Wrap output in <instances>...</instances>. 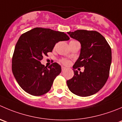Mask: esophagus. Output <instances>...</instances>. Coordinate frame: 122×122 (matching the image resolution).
I'll return each mask as SVG.
<instances>
[{"label": "esophagus", "instance_id": "1", "mask_svg": "<svg viewBox=\"0 0 122 122\" xmlns=\"http://www.w3.org/2000/svg\"><path fill=\"white\" fill-rule=\"evenodd\" d=\"M61 68H62V71H64L66 69V67H63V66H62V67H61Z\"/></svg>", "mask_w": 122, "mask_h": 122}]
</instances>
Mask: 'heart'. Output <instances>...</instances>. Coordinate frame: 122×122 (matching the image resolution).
<instances>
[{
  "label": "heart",
  "mask_w": 122,
  "mask_h": 122,
  "mask_svg": "<svg viewBox=\"0 0 122 122\" xmlns=\"http://www.w3.org/2000/svg\"><path fill=\"white\" fill-rule=\"evenodd\" d=\"M61 62H62L63 64L66 65V66H68L70 64V61L67 59H63V60H61Z\"/></svg>",
  "instance_id": "b5f03b06"
}]
</instances>
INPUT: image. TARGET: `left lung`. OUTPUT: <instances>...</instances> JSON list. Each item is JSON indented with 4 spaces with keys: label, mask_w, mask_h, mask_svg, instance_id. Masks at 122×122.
Segmentation results:
<instances>
[{
    "label": "left lung",
    "mask_w": 122,
    "mask_h": 122,
    "mask_svg": "<svg viewBox=\"0 0 122 122\" xmlns=\"http://www.w3.org/2000/svg\"><path fill=\"white\" fill-rule=\"evenodd\" d=\"M71 38L81 45L79 58L73 66L74 76L67 80L70 91L80 97L96 94L108 78L112 64V49L102 35L96 31L78 30L67 32ZM83 66V72L75 69Z\"/></svg>",
    "instance_id": "left-lung-1"
}]
</instances>
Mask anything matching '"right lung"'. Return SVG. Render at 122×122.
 Returning <instances> with one entry per match:
<instances>
[{
	"label": "right lung",
	"instance_id": "add662e5",
	"mask_svg": "<svg viewBox=\"0 0 122 122\" xmlns=\"http://www.w3.org/2000/svg\"><path fill=\"white\" fill-rule=\"evenodd\" d=\"M69 39L64 32L40 27L20 36L15 47L12 70L24 91L34 96L49 92L54 79L61 73V67L54 62L47 68L41 61L45 55L52 51L56 43Z\"/></svg>",
	"mask_w": 122,
	"mask_h": 122
}]
</instances>
